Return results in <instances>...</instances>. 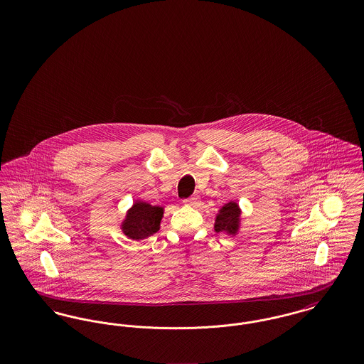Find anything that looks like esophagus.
I'll list each match as a JSON object with an SVG mask.
<instances>
[{
    "label": "esophagus",
    "mask_w": 364,
    "mask_h": 364,
    "mask_svg": "<svg viewBox=\"0 0 364 364\" xmlns=\"http://www.w3.org/2000/svg\"><path fill=\"white\" fill-rule=\"evenodd\" d=\"M184 203H186V205H190V206H198V203H199V196H198V195H192L191 198L184 200Z\"/></svg>",
    "instance_id": "obj_1"
}]
</instances>
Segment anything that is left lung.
<instances>
[{"instance_id": "obj_1", "label": "left lung", "mask_w": 364, "mask_h": 364, "mask_svg": "<svg viewBox=\"0 0 364 364\" xmlns=\"http://www.w3.org/2000/svg\"><path fill=\"white\" fill-rule=\"evenodd\" d=\"M239 217H240V210L237 203L235 202L226 203L225 206L220 210V214L215 218V224H214L215 232L236 233V230L239 229Z\"/></svg>"}]
</instances>
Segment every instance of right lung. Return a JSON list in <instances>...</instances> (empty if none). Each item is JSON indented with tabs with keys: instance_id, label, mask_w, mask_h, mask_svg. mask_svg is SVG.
<instances>
[{
	"instance_id": "obj_1",
	"label": "right lung",
	"mask_w": 364,
	"mask_h": 364,
	"mask_svg": "<svg viewBox=\"0 0 364 364\" xmlns=\"http://www.w3.org/2000/svg\"><path fill=\"white\" fill-rule=\"evenodd\" d=\"M162 214V208L151 206L144 202H136L122 223V232L134 240L149 237L150 235L158 232Z\"/></svg>"
}]
</instances>
